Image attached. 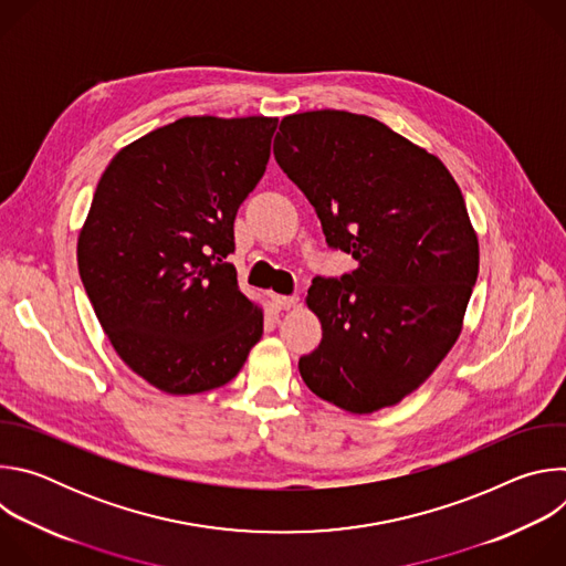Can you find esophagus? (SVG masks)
Listing matches in <instances>:
<instances>
[{"mask_svg":"<svg viewBox=\"0 0 566 566\" xmlns=\"http://www.w3.org/2000/svg\"><path fill=\"white\" fill-rule=\"evenodd\" d=\"M297 295H273V304L277 306V308H293V306H297Z\"/></svg>","mask_w":566,"mask_h":566,"instance_id":"34e87169","label":"esophagus"}]
</instances>
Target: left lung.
Returning <instances> with one entry per match:
<instances>
[{
	"label": "left lung",
	"mask_w": 566,
	"mask_h": 566,
	"mask_svg": "<svg viewBox=\"0 0 566 566\" xmlns=\"http://www.w3.org/2000/svg\"><path fill=\"white\" fill-rule=\"evenodd\" d=\"M275 160L315 208L327 244L358 266L315 277L306 306L322 340L300 376L352 415L396 406L454 347L479 273V241L441 158L376 118L284 116Z\"/></svg>",
	"instance_id": "obj_1"
}]
</instances>
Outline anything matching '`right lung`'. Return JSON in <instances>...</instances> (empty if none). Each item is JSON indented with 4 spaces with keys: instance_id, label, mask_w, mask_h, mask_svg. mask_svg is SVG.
Wrapping results in <instances>:
<instances>
[{
    "instance_id": "add662e5",
    "label": "right lung",
    "mask_w": 566,
    "mask_h": 566,
    "mask_svg": "<svg viewBox=\"0 0 566 566\" xmlns=\"http://www.w3.org/2000/svg\"><path fill=\"white\" fill-rule=\"evenodd\" d=\"M275 127L271 116H186L125 145L98 181L77 271L114 352L160 391L230 382L264 334V308L226 258Z\"/></svg>"
}]
</instances>
